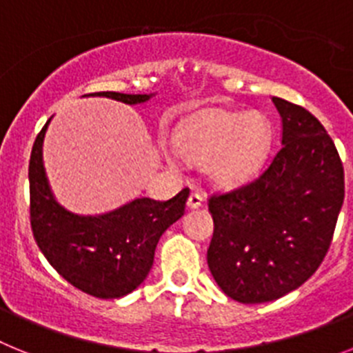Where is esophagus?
Wrapping results in <instances>:
<instances>
[{"mask_svg": "<svg viewBox=\"0 0 353 353\" xmlns=\"http://www.w3.org/2000/svg\"><path fill=\"white\" fill-rule=\"evenodd\" d=\"M203 205V194H199L198 191H192L189 199H187V207L189 208H199Z\"/></svg>", "mask_w": 353, "mask_h": 353, "instance_id": "1", "label": "esophagus"}]
</instances>
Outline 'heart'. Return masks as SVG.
<instances>
[{
	"label": "heart",
	"instance_id": "obj_1",
	"mask_svg": "<svg viewBox=\"0 0 353 353\" xmlns=\"http://www.w3.org/2000/svg\"><path fill=\"white\" fill-rule=\"evenodd\" d=\"M270 123L260 113L242 117L201 113L182 123L176 148L192 162H205L212 182L239 185L260 170L270 146Z\"/></svg>",
	"mask_w": 353,
	"mask_h": 353
}]
</instances>
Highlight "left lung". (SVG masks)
I'll return each instance as SVG.
<instances>
[{
  "instance_id": "left-lung-1",
  "label": "left lung",
  "mask_w": 353,
  "mask_h": 353,
  "mask_svg": "<svg viewBox=\"0 0 353 353\" xmlns=\"http://www.w3.org/2000/svg\"><path fill=\"white\" fill-rule=\"evenodd\" d=\"M272 102L281 145L269 164L251 182L208 198V269L242 304L276 301L316 272L345 198L343 162L325 127L302 105Z\"/></svg>"
}]
</instances>
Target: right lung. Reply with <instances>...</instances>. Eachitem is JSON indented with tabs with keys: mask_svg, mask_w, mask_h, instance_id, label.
<instances>
[{
	"mask_svg": "<svg viewBox=\"0 0 353 353\" xmlns=\"http://www.w3.org/2000/svg\"><path fill=\"white\" fill-rule=\"evenodd\" d=\"M125 104L150 95L99 92ZM49 123V121H48ZM37 134L28 166L33 239L52 269L81 292L99 299L123 297L148 276L161 235L185 212L189 189L168 201L138 198L99 217H79L56 203L42 164L46 127Z\"/></svg>",
	"mask_w": 353,
	"mask_h": 353,
	"instance_id": "1",
	"label": "right lung"
}]
</instances>
